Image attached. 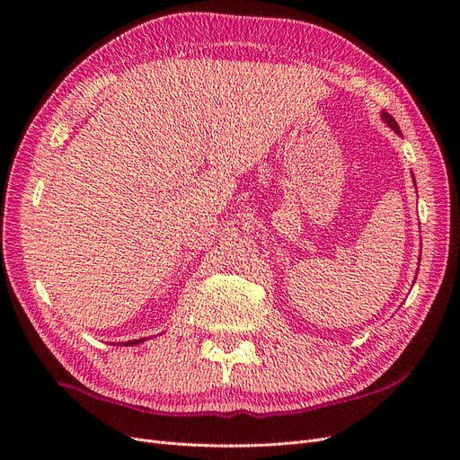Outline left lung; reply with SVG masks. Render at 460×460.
<instances>
[{
  "label": "left lung",
  "instance_id": "left-lung-1",
  "mask_svg": "<svg viewBox=\"0 0 460 460\" xmlns=\"http://www.w3.org/2000/svg\"><path fill=\"white\" fill-rule=\"evenodd\" d=\"M382 117H384V120L389 124V127H392L395 132H399V127H397V122H395V119L392 117V115H387V113H382Z\"/></svg>",
  "mask_w": 460,
  "mask_h": 460
}]
</instances>
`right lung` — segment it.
Instances as JSON below:
<instances>
[{"label": "right lung", "instance_id": "right-lung-1", "mask_svg": "<svg viewBox=\"0 0 460 460\" xmlns=\"http://www.w3.org/2000/svg\"><path fill=\"white\" fill-rule=\"evenodd\" d=\"M140 341H142V340H134V341H128L127 345H137V343H140Z\"/></svg>", "mask_w": 460, "mask_h": 460}]
</instances>
